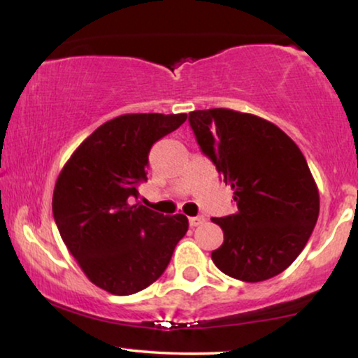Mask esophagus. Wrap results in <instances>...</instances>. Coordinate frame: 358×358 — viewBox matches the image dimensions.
Segmentation results:
<instances>
[{
	"mask_svg": "<svg viewBox=\"0 0 358 358\" xmlns=\"http://www.w3.org/2000/svg\"><path fill=\"white\" fill-rule=\"evenodd\" d=\"M205 222L203 217H190L189 218V224L190 227H199V224H202Z\"/></svg>",
	"mask_w": 358,
	"mask_h": 358,
	"instance_id": "34e87169",
	"label": "esophagus"
}]
</instances>
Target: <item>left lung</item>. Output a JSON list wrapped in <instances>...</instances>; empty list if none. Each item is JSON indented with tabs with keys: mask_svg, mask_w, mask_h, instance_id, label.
Masks as SVG:
<instances>
[{
	"mask_svg": "<svg viewBox=\"0 0 358 358\" xmlns=\"http://www.w3.org/2000/svg\"><path fill=\"white\" fill-rule=\"evenodd\" d=\"M203 155L233 189L238 212L212 218L223 244L212 261L227 275L262 282L285 271L306 246L320 192L295 141L272 122L231 109L189 114Z\"/></svg>",
	"mask_w": 358,
	"mask_h": 358,
	"instance_id": "1",
	"label": "left lung"
}]
</instances>
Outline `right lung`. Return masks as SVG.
<instances>
[{
  "label": "right lung",
  "mask_w": 358,
  "mask_h": 358,
  "mask_svg": "<svg viewBox=\"0 0 358 358\" xmlns=\"http://www.w3.org/2000/svg\"><path fill=\"white\" fill-rule=\"evenodd\" d=\"M187 114H124L96 129L70 156L53 190V218L68 251L96 287L131 295L163 275L187 233L184 215L164 217L140 203L153 143Z\"/></svg>",
  "instance_id": "1"
}]
</instances>
